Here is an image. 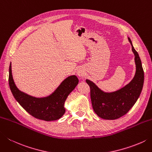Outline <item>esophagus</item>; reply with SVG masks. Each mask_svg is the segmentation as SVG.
I'll list each match as a JSON object with an SVG mask.
<instances>
[{
  "instance_id": "esophagus-1",
  "label": "esophagus",
  "mask_w": 152,
  "mask_h": 152,
  "mask_svg": "<svg viewBox=\"0 0 152 152\" xmlns=\"http://www.w3.org/2000/svg\"><path fill=\"white\" fill-rule=\"evenodd\" d=\"M77 74H78V76L80 77H82L84 76V71L82 69H78L77 70Z\"/></svg>"
}]
</instances>
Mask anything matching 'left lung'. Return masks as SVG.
<instances>
[{"label":"left lung","mask_w":152,"mask_h":152,"mask_svg":"<svg viewBox=\"0 0 152 152\" xmlns=\"http://www.w3.org/2000/svg\"><path fill=\"white\" fill-rule=\"evenodd\" d=\"M136 72L129 84L117 91L105 92L90 80H86L90 87V96L94 111L100 118L106 120H115L126 114L134 105L140 95L144 85V73L138 53L134 48Z\"/></svg>","instance_id":"8db88e82"}]
</instances>
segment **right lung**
Returning <instances> with one entry per match:
<instances>
[{"label": "right lung", "instance_id": "add662e5", "mask_svg": "<svg viewBox=\"0 0 152 152\" xmlns=\"http://www.w3.org/2000/svg\"><path fill=\"white\" fill-rule=\"evenodd\" d=\"M8 82L14 98L29 114L38 119L52 121L59 119L65 113V101L78 85L79 80L75 75L70 76L64 79L49 96L33 97L17 88L13 79L10 63Z\"/></svg>", "mask_w": 152, "mask_h": 152}]
</instances>
